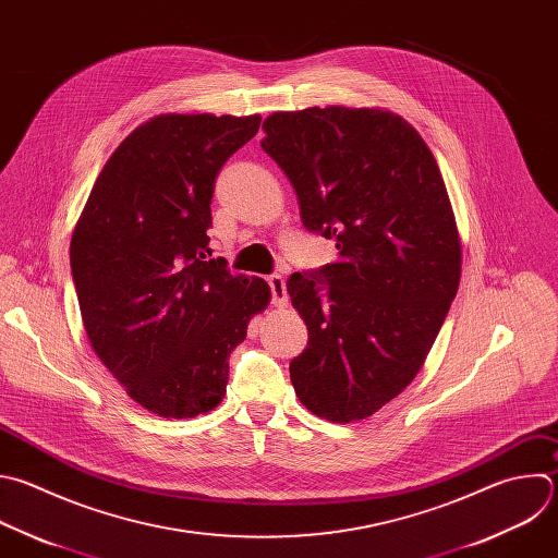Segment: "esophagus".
I'll return each instance as SVG.
<instances>
[{
	"mask_svg": "<svg viewBox=\"0 0 558 558\" xmlns=\"http://www.w3.org/2000/svg\"><path fill=\"white\" fill-rule=\"evenodd\" d=\"M267 284H269V291H271V304L278 306V308H284L289 304V295H287V284H284V278L274 274L267 278Z\"/></svg>",
	"mask_w": 558,
	"mask_h": 558,
	"instance_id": "1",
	"label": "esophagus"
}]
</instances>
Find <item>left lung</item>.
I'll return each mask as SVG.
<instances>
[{
  "instance_id": "1",
  "label": "left lung",
  "mask_w": 558,
  "mask_h": 558,
  "mask_svg": "<svg viewBox=\"0 0 558 558\" xmlns=\"http://www.w3.org/2000/svg\"><path fill=\"white\" fill-rule=\"evenodd\" d=\"M263 129L304 228L339 254L287 280L308 328L291 384L319 418H367L418 375L458 293L462 252L440 168L390 111H278Z\"/></svg>"
}]
</instances>
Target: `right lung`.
<instances>
[{
  "label": "right lung",
  "mask_w": 558,
  "mask_h": 558,
  "mask_svg": "<svg viewBox=\"0 0 558 558\" xmlns=\"http://www.w3.org/2000/svg\"><path fill=\"white\" fill-rule=\"evenodd\" d=\"M260 116H157L100 170L70 265L92 348L126 395L163 418L217 408L230 352L269 302L260 278L210 258L215 181Z\"/></svg>",
  "instance_id": "right-lung-1"
}]
</instances>
